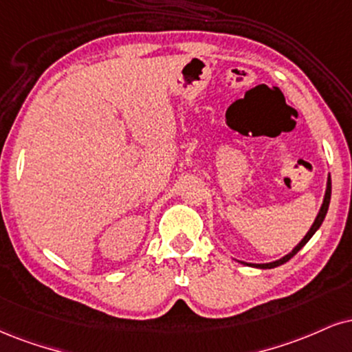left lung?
Wrapping results in <instances>:
<instances>
[{
    "instance_id": "8db88e82",
    "label": "left lung",
    "mask_w": 352,
    "mask_h": 352,
    "mask_svg": "<svg viewBox=\"0 0 352 352\" xmlns=\"http://www.w3.org/2000/svg\"><path fill=\"white\" fill-rule=\"evenodd\" d=\"M329 200H331V177L328 175V182H326V192H324V198H323V205H321V208H320V211H318V214H316V218H315V223L311 224L310 231H308L307 234H305V238H303L302 241H300V243H298L297 245H295L294 251L287 254V256H283L282 259L274 261V262H267V264H249V262H243V264H245V265H252V267H257V269H274V267H278V265L285 264V262H289V261L292 259V257H294L295 254H297V252L300 251V249H302L303 245L307 244L308 241L311 239V236L315 234L316 231H318V228L321 226V223H323V219H324V217H326V213H328Z\"/></svg>"
}]
</instances>
